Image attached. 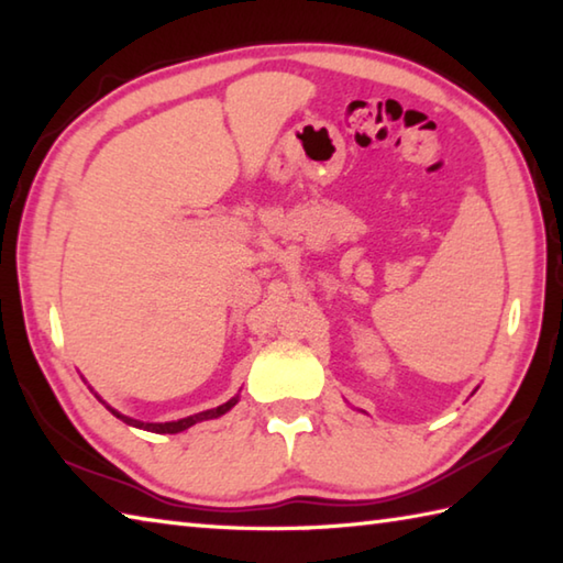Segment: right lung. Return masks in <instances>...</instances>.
I'll list each match as a JSON object with an SVG mask.
<instances>
[{
    "label": "right lung",
    "instance_id": "1",
    "mask_svg": "<svg viewBox=\"0 0 563 563\" xmlns=\"http://www.w3.org/2000/svg\"><path fill=\"white\" fill-rule=\"evenodd\" d=\"M234 404H236V399L218 406V409H210V411H202V413H196V416H188V418H181V421H172V423H142V421H135V418H128V416H123V413L113 411L111 406H109V409H111L113 416L121 418V421H125V423H130V426H137V428H145V430H152V433H181V430L190 428V426L198 423V421H208V418H218V416L227 413V411L232 409Z\"/></svg>",
    "mask_w": 563,
    "mask_h": 563
}]
</instances>
